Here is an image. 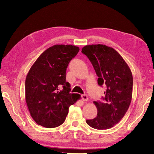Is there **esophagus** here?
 <instances>
[{"mask_svg":"<svg viewBox=\"0 0 154 154\" xmlns=\"http://www.w3.org/2000/svg\"><path fill=\"white\" fill-rule=\"evenodd\" d=\"M81 98H82V99L84 100V101H87L88 100H89V98H88V96L87 95V94H82L81 95Z\"/></svg>","mask_w":154,"mask_h":154,"instance_id":"34e87169","label":"esophagus"}]
</instances>
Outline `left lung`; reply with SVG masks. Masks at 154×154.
<instances>
[{
  "instance_id": "1",
  "label": "left lung",
  "mask_w": 154,
  "mask_h": 154,
  "mask_svg": "<svg viewBox=\"0 0 154 154\" xmlns=\"http://www.w3.org/2000/svg\"><path fill=\"white\" fill-rule=\"evenodd\" d=\"M97 75L98 84L106 87L103 101H94L97 116L87 120L88 125L97 130H106L119 123L132 100L133 77L122 57L112 48L103 44L88 45L82 48Z\"/></svg>"
}]
</instances>
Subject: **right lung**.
Masks as SVG:
<instances>
[{
	"label": "right lung",
	"instance_id": "obj_1",
	"mask_svg": "<svg viewBox=\"0 0 154 154\" xmlns=\"http://www.w3.org/2000/svg\"><path fill=\"white\" fill-rule=\"evenodd\" d=\"M79 48L72 45H54L42 53L26 78L25 97L29 112L39 125L55 128L64 122L69 107L80 99L70 93L66 69Z\"/></svg>",
	"mask_w": 154,
	"mask_h": 154
}]
</instances>
